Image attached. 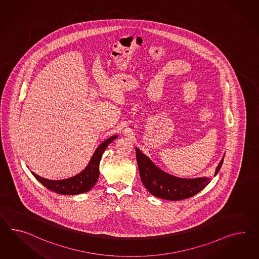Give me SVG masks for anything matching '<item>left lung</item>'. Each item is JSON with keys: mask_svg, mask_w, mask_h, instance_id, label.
Segmentation results:
<instances>
[{"mask_svg": "<svg viewBox=\"0 0 259 259\" xmlns=\"http://www.w3.org/2000/svg\"><path fill=\"white\" fill-rule=\"evenodd\" d=\"M137 162L140 178L145 188L155 197L169 201H180L195 195L210 183L209 178L184 179L168 175L154 166L153 162L136 148ZM224 158L221 160L215 175L222 168Z\"/></svg>", "mask_w": 259, "mask_h": 259, "instance_id": "1", "label": "left lung"}]
</instances>
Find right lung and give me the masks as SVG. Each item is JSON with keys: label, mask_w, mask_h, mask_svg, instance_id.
<instances>
[{"label": "right lung", "mask_w": 259, "mask_h": 259, "mask_svg": "<svg viewBox=\"0 0 259 259\" xmlns=\"http://www.w3.org/2000/svg\"><path fill=\"white\" fill-rule=\"evenodd\" d=\"M117 137L118 136H113L111 138L105 140L103 143H101L96 149L95 153L93 154V156L91 157L87 168L79 175L64 180H49L35 175V172L32 174L35 176V179H37L38 182L41 183L44 187L58 194L75 195L87 192L91 190V188L95 185V183L97 182L100 175L99 165L102 155L104 154L106 147L108 146V144L111 143L115 139H117Z\"/></svg>", "instance_id": "obj_1"}]
</instances>
